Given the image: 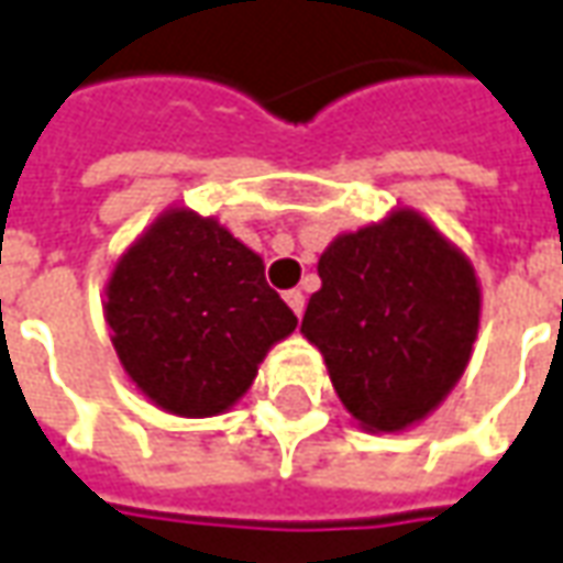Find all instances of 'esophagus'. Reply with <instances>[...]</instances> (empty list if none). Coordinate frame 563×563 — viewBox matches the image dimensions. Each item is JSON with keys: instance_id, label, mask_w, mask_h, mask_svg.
I'll return each instance as SVG.
<instances>
[{"instance_id": "1", "label": "esophagus", "mask_w": 563, "mask_h": 563, "mask_svg": "<svg viewBox=\"0 0 563 563\" xmlns=\"http://www.w3.org/2000/svg\"><path fill=\"white\" fill-rule=\"evenodd\" d=\"M283 298H286V305L292 308L295 317H301V313H305V295L298 292V289H289V292L283 295Z\"/></svg>"}]
</instances>
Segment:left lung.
<instances>
[{
	"instance_id": "8db88e82",
	"label": "left lung",
	"mask_w": 563,
	"mask_h": 563,
	"mask_svg": "<svg viewBox=\"0 0 563 563\" xmlns=\"http://www.w3.org/2000/svg\"><path fill=\"white\" fill-rule=\"evenodd\" d=\"M301 335L360 427L399 432L457 384L478 335L470 258L415 210L341 234L320 255Z\"/></svg>"
}]
</instances>
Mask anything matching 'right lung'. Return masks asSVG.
<instances>
[{
	"mask_svg": "<svg viewBox=\"0 0 563 563\" xmlns=\"http://www.w3.org/2000/svg\"><path fill=\"white\" fill-rule=\"evenodd\" d=\"M103 313L136 390L179 418L228 411L298 325L265 280L262 255L183 207L161 213L118 258Z\"/></svg>",
	"mask_w": 563,
	"mask_h": 563,
	"instance_id": "1",
	"label": "right lung"
}]
</instances>
